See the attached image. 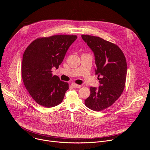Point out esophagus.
I'll return each instance as SVG.
<instances>
[{"instance_id": "esophagus-1", "label": "esophagus", "mask_w": 150, "mask_h": 150, "mask_svg": "<svg viewBox=\"0 0 150 150\" xmlns=\"http://www.w3.org/2000/svg\"><path fill=\"white\" fill-rule=\"evenodd\" d=\"M71 85L74 88H79L81 87V85H78V84H76L75 83H72Z\"/></svg>"}]
</instances>
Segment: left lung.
I'll return each instance as SVG.
<instances>
[{
	"label": "left lung",
	"instance_id": "1",
	"mask_svg": "<svg viewBox=\"0 0 150 150\" xmlns=\"http://www.w3.org/2000/svg\"><path fill=\"white\" fill-rule=\"evenodd\" d=\"M94 54L96 74L100 85L91 87L90 96L85 104L94 111H101L111 106L123 91L127 74V64L122 50L115 44L100 37L82 35Z\"/></svg>",
	"mask_w": 150,
	"mask_h": 150
}]
</instances>
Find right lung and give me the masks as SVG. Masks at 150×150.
<instances>
[{"instance_id":"right-lung-1","label":"right lung","mask_w":150,"mask_h":150,"mask_svg":"<svg viewBox=\"0 0 150 150\" xmlns=\"http://www.w3.org/2000/svg\"><path fill=\"white\" fill-rule=\"evenodd\" d=\"M76 35H55L38 38L25 50L21 74L25 88L38 104L50 108L62 103L69 89L67 82L52 74L58 69Z\"/></svg>"}]
</instances>
